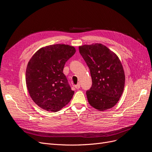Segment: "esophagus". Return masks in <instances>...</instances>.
<instances>
[{
  "label": "esophagus",
  "instance_id": "esophagus-1",
  "mask_svg": "<svg viewBox=\"0 0 152 152\" xmlns=\"http://www.w3.org/2000/svg\"><path fill=\"white\" fill-rule=\"evenodd\" d=\"M75 88L77 89H80V84L79 83V84H77V85H75Z\"/></svg>",
  "mask_w": 152,
  "mask_h": 152
}]
</instances>
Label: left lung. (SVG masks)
<instances>
[{
  "instance_id": "left-lung-1",
  "label": "left lung",
  "mask_w": 152,
  "mask_h": 152,
  "mask_svg": "<svg viewBox=\"0 0 152 152\" xmlns=\"http://www.w3.org/2000/svg\"><path fill=\"white\" fill-rule=\"evenodd\" d=\"M79 52L88 66L92 86L86 91L91 107L99 111L113 107L123 93L125 74L118 57L102 44L79 46Z\"/></svg>"
}]
</instances>
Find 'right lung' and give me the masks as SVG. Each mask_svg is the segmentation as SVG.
Segmentation results:
<instances>
[{"instance_id": "1", "label": "right lung", "mask_w": 152, "mask_h": 152, "mask_svg": "<svg viewBox=\"0 0 152 152\" xmlns=\"http://www.w3.org/2000/svg\"><path fill=\"white\" fill-rule=\"evenodd\" d=\"M75 52L71 45L54 44L40 48L30 58L26 70V87L41 108L56 112L70 102L74 91L63 71Z\"/></svg>"}]
</instances>
